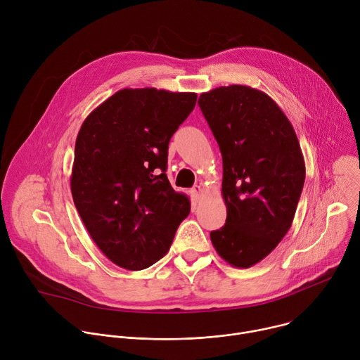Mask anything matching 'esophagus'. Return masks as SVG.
I'll return each mask as SVG.
<instances>
[{
	"instance_id": "esophagus-1",
	"label": "esophagus",
	"mask_w": 360,
	"mask_h": 360,
	"mask_svg": "<svg viewBox=\"0 0 360 360\" xmlns=\"http://www.w3.org/2000/svg\"><path fill=\"white\" fill-rule=\"evenodd\" d=\"M200 193H202V188H200L199 185H196V186H193V188L191 189V195H192L195 199H198V198L200 196Z\"/></svg>"
}]
</instances>
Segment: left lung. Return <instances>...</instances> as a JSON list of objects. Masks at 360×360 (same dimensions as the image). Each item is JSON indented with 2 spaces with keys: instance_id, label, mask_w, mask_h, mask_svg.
I'll list each match as a JSON object with an SVG mask.
<instances>
[{
  "instance_id": "8db88e82",
  "label": "left lung",
  "mask_w": 360,
  "mask_h": 360,
  "mask_svg": "<svg viewBox=\"0 0 360 360\" xmlns=\"http://www.w3.org/2000/svg\"><path fill=\"white\" fill-rule=\"evenodd\" d=\"M222 155L226 221L211 232L217 252L249 268L269 255L289 231L304 182L296 134L275 102L245 85L199 96Z\"/></svg>"
}]
</instances>
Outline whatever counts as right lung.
<instances>
[{
	"label": "right lung",
	"instance_id": "1",
	"mask_svg": "<svg viewBox=\"0 0 360 360\" xmlns=\"http://www.w3.org/2000/svg\"><path fill=\"white\" fill-rule=\"evenodd\" d=\"M196 94L122 89L84 121L75 142L71 192L98 248L115 265L141 271L171 248L189 199L174 191L168 145Z\"/></svg>",
	"mask_w": 360,
	"mask_h": 360
}]
</instances>
